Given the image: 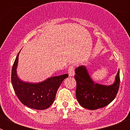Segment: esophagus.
I'll return each instance as SVG.
<instances>
[{
    "instance_id": "esophagus-1",
    "label": "esophagus",
    "mask_w": 130,
    "mask_h": 130,
    "mask_svg": "<svg viewBox=\"0 0 130 130\" xmlns=\"http://www.w3.org/2000/svg\"><path fill=\"white\" fill-rule=\"evenodd\" d=\"M68 72L69 76H70V77L73 76L74 74H75V71H74V68H73V66H69Z\"/></svg>"
}]
</instances>
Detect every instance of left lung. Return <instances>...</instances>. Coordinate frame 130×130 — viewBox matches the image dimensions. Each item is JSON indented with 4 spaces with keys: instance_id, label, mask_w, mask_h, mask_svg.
Here are the masks:
<instances>
[{
    "instance_id": "8db88e82",
    "label": "left lung",
    "mask_w": 130,
    "mask_h": 130,
    "mask_svg": "<svg viewBox=\"0 0 130 130\" xmlns=\"http://www.w3.org/2000/svg\"><path fill=\"white\" fill-rule=\"evenodd\" d=\"M77 83L76 98L84 108L94 110L109 104L115 98L120 85V72H118L115 81L109 86L95 83L92 80L85 66L75 68Z\"/></svg>"
}]
</instances>
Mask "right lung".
Masks as SVG:
<instances>
[{
    "label": "right lung",
    "instance_id": "obj_1",
    "mask_svg": "<svg viewBox=\"0 0 130 130\" xmlns=\"http://www.w3.org/2000/svg\"><path fill=\"white\" fill-rule=\"evenodd\" d=\"M19 54L16 57L11 70V84L19 100L28 107L37 110L46 109L55 100L57 90L68 74L48 78L38 83H25L18 78L16 72Z\"/></svg>",
    "mask_w": 130,
    "mask_h": 130
}]
</instances>
